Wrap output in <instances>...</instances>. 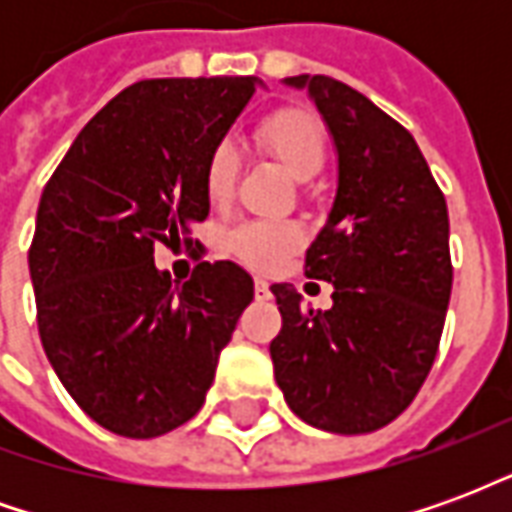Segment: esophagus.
<instances>
[{"mask_svg": "<svg viewBox=\"0 0 512 512\" xmlns=\"http://www.w3.org/2000/svg\"><path fill=\"white\" fill-rule=\"evenodd\" d=\"M255 296H257V301L271 299V288H268L266 279H260V277L255 279Z\"/></svg>", "mask_w": 512, "mask_h": 512, "instance_id": "34e87169", "label": "esophagus"}]
</instances>
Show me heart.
Returning a JSON list of instances; mask_svg holds the SVG:
<instances>
[{
	"label": "heart",
	"mask_w": 512,
	"mask_h": 512,
	"mask_svg": "<svg viewBox=\"0 0 512 512\" xmlns=\"http://www.w3.org/2000/svg\"><path fill=\"white\" fill-rule=\"evenodd\" d=\"M257 142L285 167L290 178L310 183L326 164V131L321 120L304 109H282L257 126ZM241 158L233 142H219L205 164V191L216 205L233 197ZM304 235L290 222H244L227 233V249L244 266L255 271H274L288 260Z\"/></svg>",
	"instance_id": "b5f03b06"
}]
</instances>
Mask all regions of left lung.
<instances>
[{
  "label": "left lung",
  "mask_w": 512,
  "mask_h": 512,
  "mask_svg": "<svg viewBox=\"0 0 512 512\" xmlns=\"http://www.w3.org/2000/svg\"><path fill=\"white\" fill-rule=\"evenodd\" d=\"M307 90L337 150V194L304 274L334 285L332 310L271 285L282 329L271 362L290 411L329 433H370L403 414L428 378L452 290L447 202L414 136L329 76Z\"/></svg>",
  "instance_id": "left-lung-1"
}]
</instances>
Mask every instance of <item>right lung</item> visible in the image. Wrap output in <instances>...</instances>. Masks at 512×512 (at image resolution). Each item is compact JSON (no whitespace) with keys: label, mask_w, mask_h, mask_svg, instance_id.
Masks as SVG:
<instances>
[{"label":"right lung","mask_w":512,"mask_h":512,"mask_svg":"<svg viewBox=\"0 0 512 512\" xmlns=\"http://www.w3.org/2000/svg\"><path fill=\"white\" fill-rule=\"evenodd\" d=\"M255 76L147 79L79 131L43 189L29 277L43 351L101 428L153 439L205 403L255 282L230 260L183 285L153 246L211 211L205 164L244 112Z\"/></svg>","instance_id":"add662e5"}]
</instances>
